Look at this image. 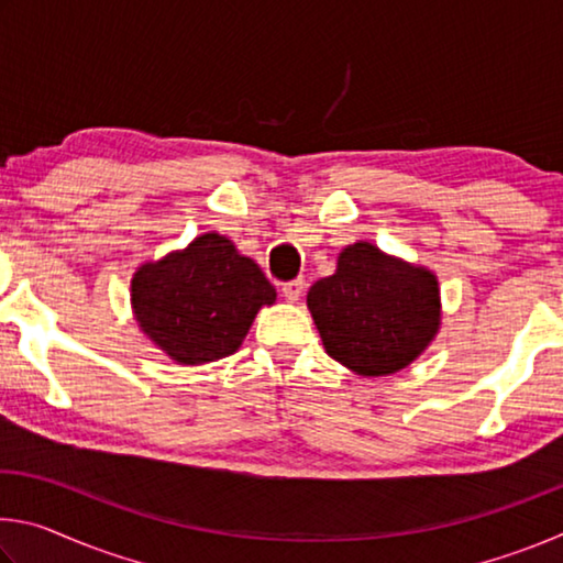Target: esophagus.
I'll use <instances>...</instances> for the list:
<instances>
[{"instance_id": "34e87169", "label": "esophagus", "mask_w": 563, "mask_h": 563, "mask_svg": "<svg viewBox=\"0 0 563 563\" xmlns=\"http://www.w3.org/2000/svg\"><path fill=\"white\" fill-rule=\"evenodd\" d=\"M302 288H305V283L302 280H290V283H285L283 285V298L288 300V302H295L302 295Z\"/></svg>"}]
</instances>
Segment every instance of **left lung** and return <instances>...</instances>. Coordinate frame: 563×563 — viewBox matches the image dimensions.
<instances>
[{
  "label": "left lung",
  "mask_w": 563,
  "mask_h": 563,
  "mask_svg": "<svg viewBox=\"0 0 563 563\" xmlns=\"http://www.w3.org/2000/svg\"><path fill=\"white\" fill-rule=\"evenodd\" d=\"M308 308L328 355L362 377L405 369L442 320L437 275L365 241L347 245L338 271L312 285Z\"/></svg>",
  "instance_id": "1"
}]
</instances>
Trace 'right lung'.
I'll use <instances>...</instances> for the list:
<instances>
[{"mask_svg":"<svg viewBox=\"0 0 563 563\" xmlns=\"http://www.w3.org/2000/svg\"><path fill=\"white\" fill-rule=\"evenodd\" d=\"M273 302L275 288L258 263L218 233L144 263L131 280L139 328L178 365L233 355L258 310Z\"/></svg>","mask_w":563,"mask_h":563,"instance_id":"obj_1","label":"right lung"}]
</instances>
